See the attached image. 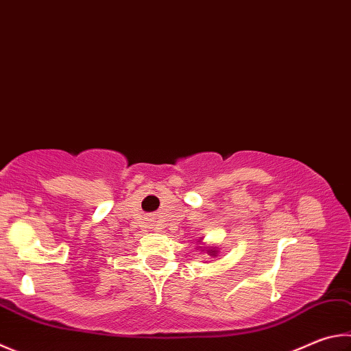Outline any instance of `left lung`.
Returning <instances> with one entry per match:
<instances>
[{
	"instance_id": "1",
	"label": "left lung",
	"mask_w": 351,
	"mask_h": 351,
	"mask_svg": "<svg viewBox=\"0 0 351 351\" xmlns=\"http://www.w3.org/2000/svg\"><path fill=\"white\" fill-rule=\"evenodd\" d=\"M201 242V241H199ZM199 250L204 253L206 252L208 256H218V253H219V250H218V247H207V245H201L199 247Z\"/></svg>"
}]
</instances>
